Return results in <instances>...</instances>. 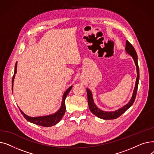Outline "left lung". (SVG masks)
<instances>
[{
    "mask_svg": "<svg viewBox=\"0 0 154 154\" xmlns=\"http://www.w3.org/2000/svg\"><path fill=\"white\" fill-rule=\"evenodd\" d=\"M125 51L126 52L130 54L134 60L135 63L137 67V77L136 79V83H135V86L134 88V91L133 92V95L132 98L127 105H125V106L123 107L120 108V109L116 110L114 112H105L102 111V110H100L99 109L97 108L92 98V95L89 89L87 88V100H88V106H89V109L92 112V114H94L95 116L97 117H98L100 119H106V120H110V119H116L118 117H119L121 115H122L128 109L130 108L132 104L134 103L135 97H136V95H137V88H138V85H139V65H138V59H137V54L136 53V51L135 50V48L132 46V45L129 42L128 40L126 41L125 44Z\"/></svg>",
    "mask_w": 154,
    "mask_h": 154,
    "instance_id": "1",
    "label": "left lung"
}]
</instances>
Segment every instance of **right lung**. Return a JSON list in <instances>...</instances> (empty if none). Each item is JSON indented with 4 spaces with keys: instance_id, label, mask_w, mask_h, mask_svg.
Returning a JSON list of instances; mask_svg holds the SVG:
<instances>
[{
    "instance_id": "1",
    "label": "right lung",
    "mask_w": 154,
    "mask_h": 154,
    "mask_svg": "<svg viewBox=\"0 0 154 154\" xmlns=\"http://www.w3.org/2000/svg\"><path fill=\"white\" fill-rule=\"evenodd\" d=\"M17 63H15V70H14V74L13 75L12 78V89L13 90V84H14V80L15 77V74L17 72ZM72 86L70 87L66 91V92L64 93L63 95V99H62V102L61 105V107L59 109V110L56 112L55 114L50 115V116H44V117H31L29 116H27L20 109V111L21 112V114L23 115V117L25 118L27 120H28L29 122H32L33 124H35L36 125H38L40 126H43V127H52L53 125H55V124H57L59 121L61 120L63 115L65 114V112H66V105H65V100H66V98L69 92L70 91Z\"/></svg>"
}]
</instances>
